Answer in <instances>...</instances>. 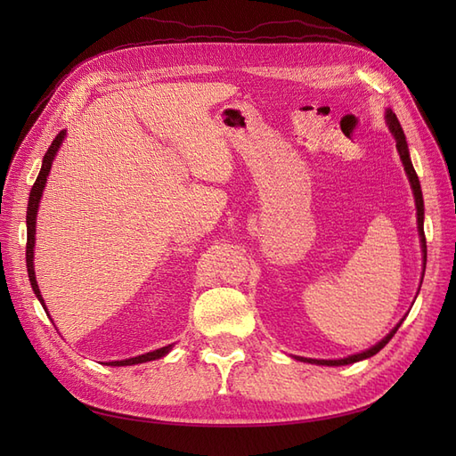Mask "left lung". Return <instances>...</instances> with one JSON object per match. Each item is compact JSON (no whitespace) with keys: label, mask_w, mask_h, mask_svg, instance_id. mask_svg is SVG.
Here are the masks:
<instances>
[{"label":"left lung","mask_w":456,"mask_h":456,"mask_svg":"<svg viewBox=\"0 0 456 456\" xmlns=\"http://www.w3.org/2000/svg\"><path fill=\"white\" fill-rule=\"evenodd\" d=\"M386 123H388V127L394 134L395 139V148L399 151V158H402L403 161V167H405V173L409 176V183H411V188H412V194H415V201H417V223H419V236H420V243H422V251H424V262H426V236H424V201H422V190H420V183H419V176L415 173V167H412L411 163V158H409V148H407V141H405V133L402 129V126H399V121L395 118V114L392 112V110H386ZM399 325H402V322H399L394 329L392 333L388 337H384L379 344H375V346L362 352V354H354V355H348L344 357V360H305V357H300V360H305L308 363H317V365H348V363H355V362H362V360H367V357L379 354L386 344L390 342V338L395 335V330L399 329Z\"/></svg>","instance_id":"obj_1"}]
</instances>
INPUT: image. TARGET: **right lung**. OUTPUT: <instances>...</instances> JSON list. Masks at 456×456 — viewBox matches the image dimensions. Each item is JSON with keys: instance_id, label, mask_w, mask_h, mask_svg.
<instances>
[{"instance_id": "obj_1", "label": "right lung", "mask_w": 456, "mask_h": 456, "mask_svg": "<svg viewBox=\"0 0 456 456\" xmlns=\"http://www.w3.org/2000/svg\"><path fill=\"white\" fill-rule=\"evenodd\" d=\"M66 131H61L57 136H54V141L51 142L49 150L45 151L44 156V165H41V171L36 178V183L30 190V201H28V211H26V230H28V240H26V268H28V278H30V283H32V289L36 297L39 298L41 306L45 308L44 305V298H41V293L37 289V281H36V273H34V233H36V215H37V207H39V200H41V191H44L45 188V181L49 176V171H51V163L54 159V154H57L59 148H61V142L64 139ZM47 312V308H45ZM173 348V344H169V346H163L159 350H154V352H148V354H142V355H136V357H131V360H121V362H108V365H114V367H121V365H136V363H144V362H151V360H159V357H163L165 354H169V350Z\"/></svg>"}]
</instances>
